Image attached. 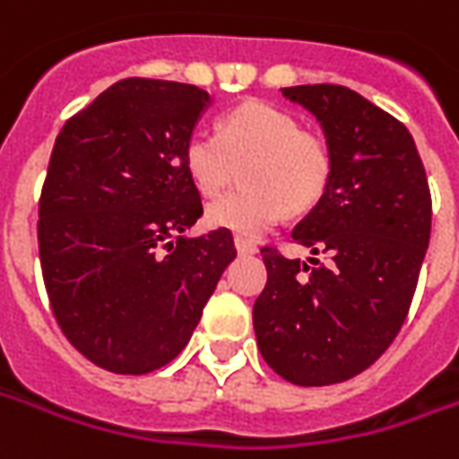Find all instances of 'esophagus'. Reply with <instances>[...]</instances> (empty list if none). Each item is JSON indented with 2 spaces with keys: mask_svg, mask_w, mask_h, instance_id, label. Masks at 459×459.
I'll return each instance as SVG.
<instances>
[{
  "mask_svg": "<svg viewBox=\"0 0 459 459\" xmlns=\"http://www.w3.org/2000/svg\"><path fill=\"white\" fill-rule=\"evenodd\" d=\"M236 251H238V255H254L258 248H255L254 243L243 241V238H236Z\"/></svg>",
  "mask_w": 459,
  "mask_h": 459,
  "instance_id": "obj_1",
  "label": "esophagus"
}]
</instances>
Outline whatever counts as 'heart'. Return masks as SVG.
Returning a JSON list of instances; mask_svg holds the SVG:
<instances>
[{
    "label": "heart",
    "instance_id": "heart-1",
    "mask_svg": "<svg viewBox=\"0 0 459 459\" xmlns=\"http://www.w3.org/2000/svg\"><path fill=\"white\" fill-rule=\"evenodd\" d=\"M186 170L193 186L213 198L238 176L246 188L211 204L205 221L213 229L254 238L281 221L283 211H308L319 204L332 178V152L294 115L266 102H243L221 120V135L195 130L186 143Z\"/></svg>",
    "mask_w": 459,
    "mask_h": 459
}]
</instances>
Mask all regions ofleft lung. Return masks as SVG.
<instances>
[{"mask_svg":"<svg viewBox=\"0 0 459 459\" xmlns=\"http://www.w3.org/2000/svg\"><path fill=\"white\" fill-rule=\"evenodd\" d=\"M281 95L316 117L332 152L329 186L291 230L332 264L261 251L269 281L254 304L255 342L286 382L326 386L372 367L400 332L432 201L412 135L389 112L342 85L281 87Z\"/></svg>","mask_w":459,"mask_h":459,"instance_id":"8db88e82","label":"left lung"}]
</instances>
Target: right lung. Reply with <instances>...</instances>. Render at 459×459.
<instances>
[{
  "mask_svg": "<svg viewBox=\"0 0 459 459\" xmlns=\"http://www.w3.org/2000/svg\"><path fill=\"white\" fill-rule=\"evenodd\" d=\"M213 98L168 80H120L59 130L39 198V261L65 336L115 374L183 351L236 258L230 230L186 236L201 193L186 143Z\"/></svg>",
  "mask_w": 459,
  "mask_h": 459,
  "instance_id": "1",
  "label": "right lung"
}]
</instances>
